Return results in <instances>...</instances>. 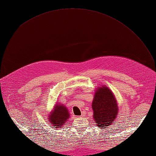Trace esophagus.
I'll use <instances>...</instances> for the list:
<instances>
[{"mask_svg": "<svg viewBox=\"0 0 156 156\" xmlns=\"http://www.w3.org/2000/svg\"><path fill=\"white\" fill-rule=\"evenodd\" d=\"M85 115H86V113H85V112H83V113H82V115L80 116V117H84Z\"/></svg>", "mask_w": 156, "mask_h": 156, "instance_id": "esophagus-1", "label": "esophagus"}]
</instances>
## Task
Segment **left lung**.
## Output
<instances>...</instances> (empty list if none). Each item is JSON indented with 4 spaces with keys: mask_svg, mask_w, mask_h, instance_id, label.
Returning <instances> with one entry per match:
<instances>
[{
    "mask_svg": "<svg viewBox=\"0 0 156 156\" xmlns=\"http://www.w3.org/2000/svg\"><path fill=\"white\" fill-rule=\"evenodd\" d=\"M92 108L97 127L101 128H107L113 123L119 111L115 95L106 86L96 90Z\"/></svg>",
    "mask_w": 156,
    "mask_h": 156,
    "instance_id": "left-lung-1",
    "label": "left lung"
}]
</instances>
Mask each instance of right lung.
<instances>
[{
	"instance_id": "obj_1",
	"label": "right lung",
	"mask_w": 156,
	"mask_h": 156,
	"mask_svg": "<svg viewBox=\"0 0 156 156\" xmlns=\"http://www.w3.org/2000/svg\"><path fill=\"white\" fill-rule=\"evenodd\" d=\"M69 117L68 108L62 104L58 103L55 105L54 108L49 115V121L53 128L58 129L62 127Z\"/></svg>"
}]
</instances>
